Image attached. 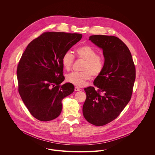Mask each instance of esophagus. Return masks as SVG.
Masks as SVG:
<instances>
[{
  "label": "esophagus",
  "mask_w": 155,
  "mask_h": 155,
  "mask_svg": "<svg viewBox=\"0 0 155 155\" xmlns=\"http://www.w3.org/2000/svg\"><path fill=\"white\" fill-rule=\"evenodd\" d=\"M80 90H81V89L80 87H77V86H75V91H80Z\"/></svg>",
  "instance_id": "obj_1"
}]
</instances>
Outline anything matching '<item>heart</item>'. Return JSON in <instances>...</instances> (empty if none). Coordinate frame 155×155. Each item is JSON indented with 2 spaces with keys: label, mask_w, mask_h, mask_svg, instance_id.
I'll list each match as a JSON object with an SVG mask.
<instances>
[{
  "label": "heart",
  "mask_w": 155,
  "mask_h": 155,
  "mask_svg": "<svg viewBox=\"0 0 155 155\" xmlns=\"http://www.w3.org/2000/svg\"><path fill=\"white\" fill-rule=\"evenodd\" d=\"M75 53L78 58L84 60L82 72H73L66 75V80L77 86H83L86 81L91 79V76L97 77L104 68V59L96 54V50L90 45H85L77 48ZM74 57L70 52L64 54L61 59L63 68L66 71L71 70Z\"/></svg>",
  "instance_id": "heart-1"
}]
</instances>
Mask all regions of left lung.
<instances>
[{"label":"left lung","instance_id":"8db88e82","mask_svg":"<svg viewBox=\"0 0 155 155\" xmlns=\"http://www.w3.org/2000/svg\"><path fill=\"white\" fill-rule=\"evenodd\" d=\"M101 48L104 68L94 81L98 87H86L83 114L90 123L101 126L117 118L129 102L136 79V69L130 52L118 37L94 35L89 38Z\"/></svg>","mask_w":155,"mask_h":155}]
</instances>
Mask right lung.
Masks as SVG:
<instances>
[{"label": "right lung", "mask_w": 155, "mask_h": 155, "mask_svg": "<svg viewBox=\"0 0 155 155\" xmlns=\"http://www.w3.org/2000/svg\"><path fill=\"white\" fill-rule=\"evenodd\" d=\"M81 37L80 34L47 32L33 40L22 54L16 72L18 91L36 119L56 118L62 99L74 92L72 83L61 85L65 78L61 59Z\"/></svg>", "instance_id": "1"}]
</instances>
